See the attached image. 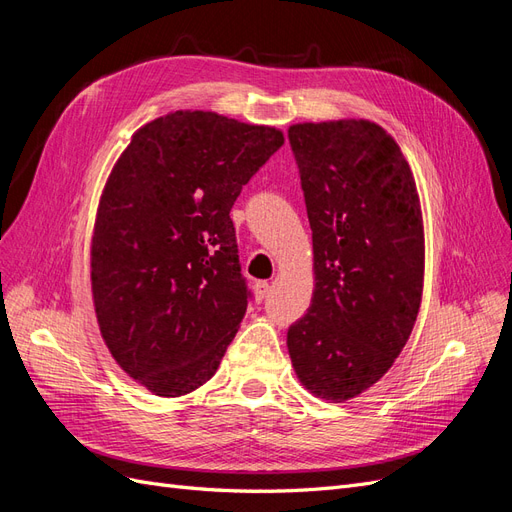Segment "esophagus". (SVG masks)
<instances>
[{
	"label": "esophagus",
	"mask_w": 512,
	"mask_h": 512,
	"mask_svg": "<svg viewBox=\"0 0 512 512\" xmlns=\"http://www.w3.org/2000/svg\"><path fill=\"white\" fill-rule=\"evenodd\" d=\"M254 294H256L258 301H265L271 294V284L269 282H256L254 284Z\"/></svg>",
	"instance_id": "esophagus-1"
}]
</instances>
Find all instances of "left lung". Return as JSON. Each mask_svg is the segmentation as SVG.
<instances>
[{"mask_svg":"<svg viewBox=\"0 0 512 512\" xmlns=\"http://www.w3.org/2000/svg\"><path fill=\"white\" fill-rule=\"evenodd\" d=\"M288 141L316 286L286 344L307 391L346 401L391 369L412 333L425 271L421 203L404 153L374 121L297 123Z\"/></svg>","mask_w":512,"mask_h":512,"instance_id":"1","label":"left lung"}]
</instances>
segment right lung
<instances>
[{
    "label": "right lung",
    "mask_w": 512,
    "mask_h": 512,
    "mask_svg": "<svg viewBox=\"0 0 512 512\" xmlns=\"http://www.w3.org/2000/svg\"><path fill=\"white\" fill-rule=\"evenodd\" d=\"M284 134L211 111L136 130L104 185L91 292L104 344L160 397L203 386L245 316L230 209Z\"/></svg>",
    "instance_id": "right-lung-1"
}]
</instances>
